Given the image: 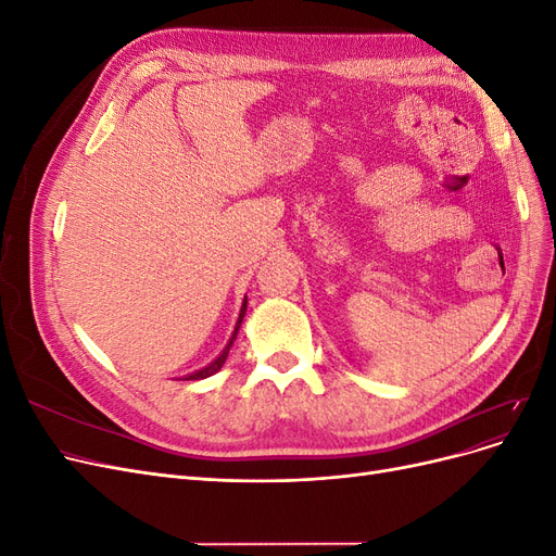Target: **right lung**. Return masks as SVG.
Listing matches in <instances>:
<instances>
[{
	"label": "right lung",
	"mask_w": 556,
	"mask_h": 556,
	"mask_svg": "<svg viewBox=\"0 0 556 556\" xmlns=\"http://www.w3.org/2000/svg\"><path fill=\"white\" fill-rule=\"evenodd\" d=\"M245 308H248V296L243 299V306H241V313H239V319H237V327H233V333H231V339L227 341L225 350H223L220 355H217V357H215V359H213L208 366L201 368V371H194V374H190V376H188V380H204V378H208V376H213V374L220 371L223 364H225V359H227V355H229V348L233 345V341H237V333H239V329H241V323H243Z\"/></svg>",
	"instance_id": "right-lung-1"
}]
</instances>
